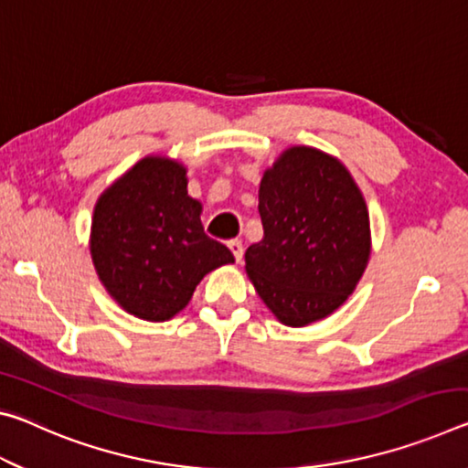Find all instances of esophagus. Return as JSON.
Instances as JSON below:
<instances>
[{
    "label": "esophagus",
    "mask_w": 468,
    "mask_h": 468,
    "mask_svg": "<svg viewBox=\"0 0 468 468\" xmlns=\"http://www.w3.org/2000/svg\"><path fill=\"white\" fill-rule=\"evenodd\" d=\"M229 250H231V254L235 256L237 262L243 261V243L239 239H233L229 241Z\"/></svg>",
    "instance_id": "esophagus-1"
}]
</instances>
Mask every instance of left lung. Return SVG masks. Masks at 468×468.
Listing matches in <instances>:
<instances>
[{
	"label": "left lung",
	"instance_id": "obj_1",
	"mask_svg": "<svg viewBox=\"0 0 468 468\" xmlns=\"http://www.w3.org/2000/svg\"><path fill=\"white\" fill-rule=\"evenodd\" d=\"M264 235L246 250V272L279 323L306 327L354 293L370 258L365 196L344 162L293 145L258 189Z\"/></svg>",
	"mask_w": 468,
	"mask_h": 468
}]
</instances>
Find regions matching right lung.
<instances>
[{
	"instance_id": "obj_1",
	"label": "right lung",
	"mask_w": 468,
	"mask_h": 468,
	"mask_svg": "<svg viewBox=\"0 0 468 468\" xmlns=\"http://www.w3.org/2000/svg\"><path fill=\"white\" fill-rule=\"evenodd\" d=\"M199 217L187 168L168 155H145L103 189L89 251L100 283L124 313L170 321L207 272L235 262L227 246L204 233Z\"/></svg>"
}]
</instances>
